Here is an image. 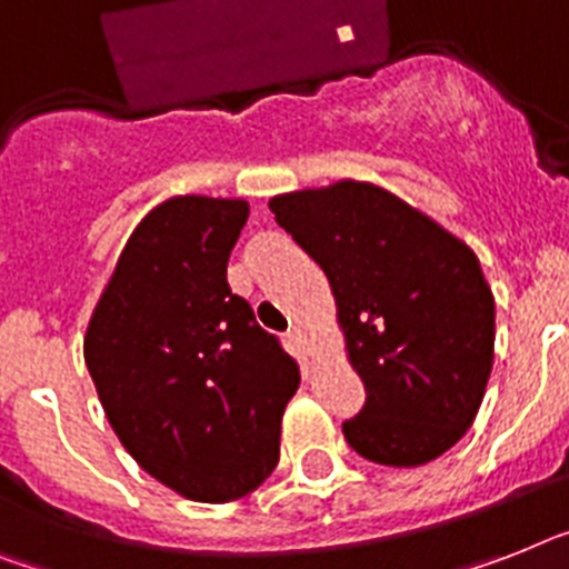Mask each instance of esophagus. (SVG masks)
Returning <instances> with one entry per match:
<instances>
[{
	"instance_id": "esophagus-1",
	"label": "esophagus",
	"mask_w": 569,
	"mask_h": 569,
	"mask_svg": "<svg viewBox=\"0 0 569 569\" xmlns=\"http://www.w3.org/2000/svg\"><path fill=\"white\" fill-rule=\"evenodd\" d=\"M288 337H290V342H293V349H299V351H305L308 346H311V337H308V331H305L302 326L290 328Z\"/></svg>"
}]
</instances>
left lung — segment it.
<instances>
[{
	"label": "left lung",
	"mask_w": 569,
	"mask_h": 569,
	"mask_svg": "<svg viewBox=\"0 0 569 569\" xmlns=\"http://www.w3.org/2000/svg\"><path fill=\"white\" fill-rule=\"evenodd\" d=\"M322 267L363 410L342 421L360 457L416 468L473 425L495 363V296L468 243L372 182L270 200Z\"/></svg>",
	"instance_id": "left-lung-1"
}]
</instances>
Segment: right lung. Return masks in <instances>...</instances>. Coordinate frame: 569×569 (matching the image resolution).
<instances>
[{
  "mask_svg": "<svg viewBox=\"0 0 569 569\" xmlns=\"http://www.w3.org/2000/svg\"><path fill=\"white\" fill-rule=\"evenodd\" d=\"M247 200L171 197L127 238L83 360L127 453L177 495L229 503L279 462L299 366L234 296L227 261Z\"/></svg>",
  "mask_w": 569,
  "mask_h": 569,
  "instance_id": "right-lung-1",
  "label": "right lung"
}]
</instances>
